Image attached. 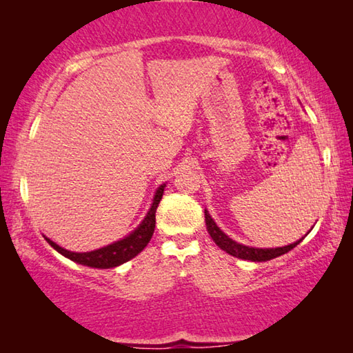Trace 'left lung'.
<instances>
[{
    "label": "left lung",
    "mask_w": 353,
    "mask_h": 353,
    "mask_svg": "<svg viewBox=\"0 0 353 353\" xmlns=\"http://www.w3.org/2000/svg\"><path fill=\"white\" fill-rule=\"evenodd\" d=\"M205 213V225H207V230L208 234H210L212 240L216 243V246L221 248L223 250H225L227 254L232 255V256H236V259H241V260H249V261H268V260H272L276 259V256L283 255L286 252H290L291 249H294L299 243L303 240V236L301 240H297L296 243H291L288 246H283V248H268V249H261V248H250V246H244L241 243H236L232 240V238L227 236L223 230L219 229L214 223L213 218L210 216V213L207 210ZM310 232V230H308ZM307 232V234H308Z\"/></svg>",
    "instance_id": "1"
}]
</instances>
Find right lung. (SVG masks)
Returning <instances> with one entry per match:
<instances>
[{"label":"right lung","instance_id":"right-lung-1","mask_svg":"<svg viewBox=\"0 0 353 353\" xmlns=\"http://www.w3.org/2000/svg\"><path fill=\"white\" fill-rule=\"evenodd\" d=\"M166 185H160L155 191L151 208H149L145 219L141 221L140 225L137 227L134 232H130L128 236H124L123 240H118L115 243L109 244L92 252H71L59 246L54 241H51L50 238L45 236V240L51 244V248H54L59 254L67 256L71 261L79 263V265L88 266V268H98V270H109V268H115L123 265L129 260H132L134 256L139 255L143 249L148 246V243L151 241L154 227H155V212L162 199L163 191Z\"/></svg>","mask_w":353,"mask_h":353}]
</instances>
